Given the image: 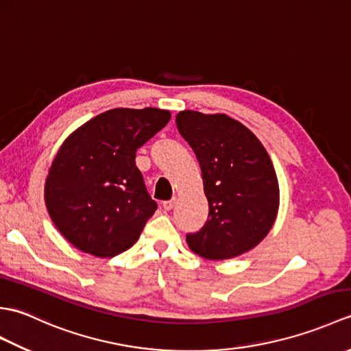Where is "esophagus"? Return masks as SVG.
<instances>
[{
	"label": "esophagus",
	"mask_w": 351,
	"mask_h": 351,
	"mask_svg": "<svg viewBox=\"0 0 351 351\" xmlns=\"http://www.w3.org/2000/svg\"><path fill=\"white\" fill-rule=\"evenodd\" d=\"M175 204H176V199H171V200H166V202H162V208L166 211H170L171 208L175 206Z\"/></svg>",
	"instance_id": "34e87169"
}]
</instances>
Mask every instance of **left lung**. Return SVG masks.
<instances>
[{"instance_id": "left-lung-1", "label": "left lung", "mask_w": 351, "mask_h": 351, "mask_svg": "<svg viewBox=\"0 0 351 351\" xmlns=\"http://www.w3.org/2000/svg\"><path fill=\"white\" fill-rule=\"evenodd\" d=\"M176 126L197 156L210 205L205 226L187 235L189 247L213 261L256 247L279 211V182L265 147L223 113L184 110L176 114Z\"/></svg>"}]
</instances>
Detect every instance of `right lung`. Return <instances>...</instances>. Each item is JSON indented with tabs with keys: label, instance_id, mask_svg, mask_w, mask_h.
<instances>
[{
	"label": "right lung",
	"instance_id": "1",
	"mask_svg": "<svg viewBox=\"0 0 351 351\" xmlns=\"http://www.w3.org/2000/svg\"><path fill=\"white\" fill-rule=\"evenodd\" d=\"M169 121L167 110L113 108L63 141L45 182V204L73 247L113 258L136 244L156 210L136 152Z\"/></svg>",
	"mask_w": 351,
	"mask_h": 351
}]
</instances>
